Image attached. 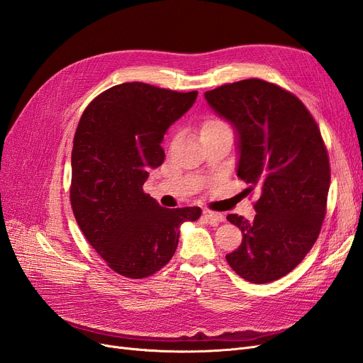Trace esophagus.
Instances as JSON below:
<instances>
[{
    "mask_svg": "<svg viewBox=\"0 0 363 363\" xmlns=\"http://www.w3.org/2000/svg\"><path fill=\"white\" fill-rule=\"evenodd\" d=\"M203 216L211 221V224H218L224 221V215L218 213V212H212V211H203Z\"/></svg>",
    "mask_w": 363,
    "mask_h": 363,
    "instance_id": "1",
    "label": "esophagus"
}]
</instances>
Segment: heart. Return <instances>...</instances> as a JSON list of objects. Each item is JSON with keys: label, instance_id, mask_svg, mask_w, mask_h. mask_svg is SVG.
<instances>
[{"label": "heart", "instance_id": "obj_1", "mask_svg": "<svg viewBox=\"0 0 363 363\" xmlns=\"http://www.w3.org/2000/svg\"><path fill=\"white\" fill-rule=\"evenodd\" d=\"M219 131H230V128L223 119L208 118L203 123L200 133L201 135H211V133H219Z\"/></svg>", "mask_w": 363, "mask_h": 363}]
</instances>
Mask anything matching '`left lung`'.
I'll list each match as a JSON object with an SVG mask.
<instances>
[{
  "instance_id": "left-lung-1",
  "label": "left lung",
  "mask_w": 363,
  "mask_h": 363,
  "mask_svg": "<svg viewBox=\"0 0 363 363\" xmlns=\"http://www.w3.org/2000/svg\"><path fill=\"white\" fill-rule=\"evenodd\" d=\"M204 98L236 131L245 191L260 194L252 221L227 216L242 242L225 259L251 283L274 281L298 265L321 232L330 186L321 131L298 98L265 80L219 86Z\"/></svg>"
}]
</instances>
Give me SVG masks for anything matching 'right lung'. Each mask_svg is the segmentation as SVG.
I'll use <instances>...</instances> for the list:
<instances>
[{
	"label": "right lung",
	"instance_id": "add662e5",
	"mask_svg": "<svg viewBox=\"0 0 363 363\" xmlns=\"http://www.w3.org/2000/svg\"><path fill=\"white\" fill-rule=\"evenodd\" d=\"M196 95L123 83L98 95L80 118L72 212L87 242L121 276L144 279L162 269L177 250L180 225L201 215L200 207L164 208L142 189L164 160V133Z\"/></svg>",
	"mask_w": 363,
	"mask_h": 363
}]
</instances>
